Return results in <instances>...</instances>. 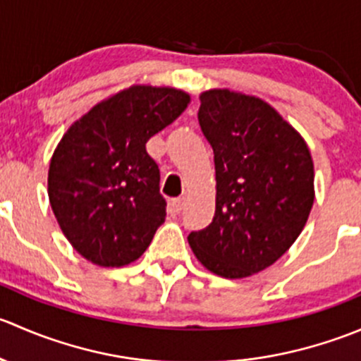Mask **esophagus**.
<instances>
[{
  "mask_svg": "<svg viewBox=\"0 0 361 361\" xmlns=\"http://www.w3.org/2000/svg\"><path fill=\"white\" fill-rule=\"evenodd\" d=\"M169 209H171V213H174V214L180 213V211L183 209V199H173V201L169 202Z\"/></svg>",
  "mask_w": 361,
  "mask_h": 361,
  "instance_id": "1",
  "label": "esophagus"
}]
</instances>
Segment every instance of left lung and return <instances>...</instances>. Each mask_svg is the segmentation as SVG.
Masks as SVG:
<instances>
[{
  "label": "left lung",
  "mask_w": 361,
  "mask_h": 361,
  "mask_svg": "<svg viewBox=\"0 0 361 361\" xmlns=\"http://www.w3.org/2000/svg\"><path fill=\"white\" fill-rule=\"evenodd\" d=\"M199 99V126L214 154L216 207L188 245L213 274L248 278L281 258L307 221L314 202L311 152L260 97L211 89Z\"/></svg>",
  "instance_id": "obj_1"
}]
</instances>
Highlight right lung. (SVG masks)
I'll list each match as a JSON object with an SVG mask.
<instances>
[{"instance_id":"add662e5","label":"right lung","mask_w":361,"mask_h":361,"mask_svg":"<svg viewBox=\"0 0 361 361\" xmlns=\"http://www.w3.org/2000/svg\"><path fill=\"white\" fill-rule=\"evenodd\" d=\"M190 94L130 85L71 123L54 150L49 199L71 246L101 267H122L147 251L166 220L160 173L147 141L173 123Z\"/></svg>"}]
</instances>
